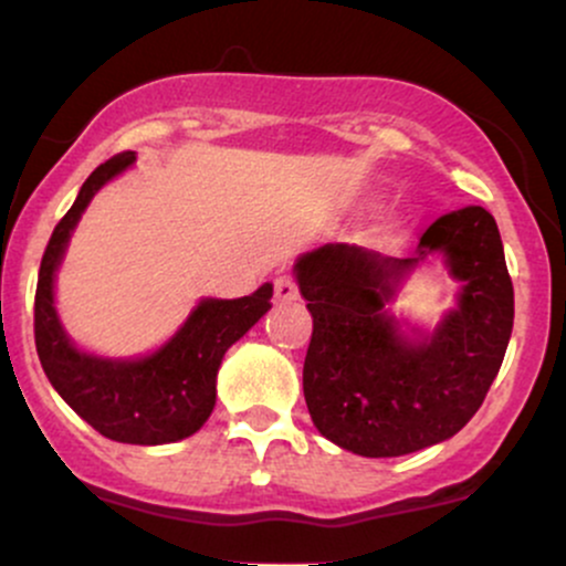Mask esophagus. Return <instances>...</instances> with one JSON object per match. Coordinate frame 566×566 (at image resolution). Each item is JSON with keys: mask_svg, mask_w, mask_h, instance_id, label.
Here are the masks:
<instances>
[{"mask_svg": "<svg viewBox=\"0 0 566 566\" xmlns=\"http://www.w3.org/2000/svg\"><path fill=\"white\" fill-rule=\"evenodd\" d=\"M274 295L279 303H292L297 301V284L292 282V276H279L274 282Z\"/></svg>", "mask_w": 566, "mask_h": 566, "instance_id": "esophagus-1", "label": "esophagus"}]
</instances>
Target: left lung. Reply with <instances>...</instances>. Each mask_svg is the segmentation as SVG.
Instances as JSON below:
<instances>
[{"mask_svg": "<svg viewBox=\"0 0 566 566\" xmlns=\"http://www.w3.org/2000/svg\"><path fill=\"white\" fill-rule=\"evenodd\" d=\"M431 251L464 290L437 334L409 342L385 303ZM295 274L314 316L303 394L322 437L365 458H399L454 437L476 415L513 327L503 242L484 207L433 220L412 258L335 242L303 255Z\"/></svg>", "mask_w": 566, "mask_h": 566, "instance_id": "obj_1", "label": "left lung"}]
</instances>
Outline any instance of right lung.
<instances>
[{
	"mask_svg": "<svg viewBox=\"0 0 566 566\" xmlns=\"http://www.w3.org/2000/svg\"><path fill=\"white\" fill-rule=\"evenodd\" d=\"M135 151L116 154L84 180L80 197L50 237L39 265L34 340L44 375L63 401L97 433L122 444H170L197 433L216 407V380L223 354L271 308L274 287L263 284L237 301H201L188 322L157 354L114 361L82 354L57 322L53 279L69 237L95 191L127 170Z\"/></svg>",
	"mask_w": 566,
	"mask_h": 566,
	"instance_id": "obj_1",
	"label": "right lung"
}]
</instances>
